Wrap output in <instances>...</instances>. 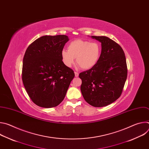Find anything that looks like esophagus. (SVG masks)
Masks as SVG:
<instances>
[{
	"label": "esophagus",
	"mask_w": 149,
	"mask_h": 149,
	"mask_svg": "<svg viewBox=\"0 0 149 149\" xmlns=\"http://www.w3.org/2000/svg\"><path fill=\"white\" fill-rule=\"evenodd\" d=\"M74 73H75V77H78V75H79V74H78L77 72H75Z\"/></svg>",
	"instance_id": "obj_1"
}]
</instances>
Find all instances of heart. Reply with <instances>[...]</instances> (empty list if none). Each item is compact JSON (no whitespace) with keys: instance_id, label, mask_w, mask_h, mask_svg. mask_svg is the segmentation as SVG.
<instances>
[{"instance_id":"heart-1","label":"heart","mask_w":149,"mask_h":149,"mask_svg":"<svg viewBox=\"0 0 149 149\" xmlns=\"http://www.w3.org/2000/svg\"><path fill=\"white\" fill-rule=\"evenodd\" d=\"M101 53L100 45L96 42L76 39L68 45V51L61 52L62 62L67 67L71 68L75 62L83 70L93 68L98 62Z\"/></svg>"}]
</instances>
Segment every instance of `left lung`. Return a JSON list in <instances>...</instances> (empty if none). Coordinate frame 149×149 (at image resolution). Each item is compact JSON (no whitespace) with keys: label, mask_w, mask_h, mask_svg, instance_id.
I'll use <instances>...</instances> for the list:
<instances>
[{"label":"left lung","mask_w":149,"mask_h":149,"mask_svg":"<svg viewBox=\"0 0 149 149\" xmlns=\"http://www.w3.org/2000/svg\"><path fill=\"white\" fill-rule=\"evenodd\" d=\"M101 43V53L97 64L81 72V91L89 104L102 107L121 95L127 79L126 59L122 48L107 36H91Z\"/></svg>","instance_id":"obj_1"}]
</instances>
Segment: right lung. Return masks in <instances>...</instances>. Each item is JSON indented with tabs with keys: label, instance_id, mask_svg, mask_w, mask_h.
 Here are the masks:
<instances>
[{
	"label": "right lung",
	"instance_id": "1",
	"mask_svg": "<svg viewBox=\"0 0 149 149\" xmlns=\"http://www.w3.org/2000/svg\"><path fill=\"white\" fill-rule=\"evenodd\" d=\"M68 40L64 35L43 36L32 42L25 52L22 81L28 95L39 107L52 108L59 105L75 77L61 58Z\"/></svg>",
	"mask_w": 149,
	"mask_h": 149
}]
</instances>
